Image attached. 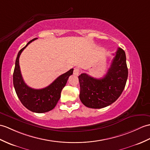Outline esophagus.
Listing matches in <instances>:
<instances>
[{"label": "esophagus", "instance_id": "34e87169", "mask_svg": "<svg viewBox=\"0 0 150 150\" xmlns=\"http://www.w3.org/2000/svg\"><path fill=\"white\" fill-rule=\"evenodd\" d=\"M80 72H81V70H80V69L78 68H75L74 69V74L75 75L77 76V75H79L80 74Z\"/></svg>", "mask_w": 150, "mask_h": 150}]
</instances>
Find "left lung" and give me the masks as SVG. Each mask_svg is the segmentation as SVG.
Returning <instances> with one entry per match:
<instances>
[{
    "instance_id": "left-lung-1",
    "label": "left lung",
    "mask_w": 150,
    "mask_h": 150,
    "mask_svg": "<svg viewBox=\"0 0 150 150\" xmlns=\"http://www.w3.org/2000/svg\"><path fill=\"white\" fill-rule=\"evenodd\" d=\"M127 78L126 55L123 49L118 48L110 67L103 78L97 79L87 74L79 76L80 100L85 106L92 109L109 106L121 95Z\"/></svg>"
}]
</instances>
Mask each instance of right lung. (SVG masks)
<instances>
[{"mask_svg":"<svg viewBox=\"0 0 150 150\" xmlns=\"http://www.w3.org/2000/svg\"><path fill=\"white\" fill-rule=\"evenodd\" d=\"M36 39L37 38L30 41L17 55L13 72V85L16 95L23 106L32 112L43 113L52 110L57 105L61 97L62 89L67 84L69 76L73 74L74 69H70L65 74L58 76L53 82L45 88L36 89L28 86L21 74L19 57L27 45Z\"/></svg>","mask_w":150,"mask_h":150,"instance_id":"add662e5","label":"right lung"}]
</instances>
